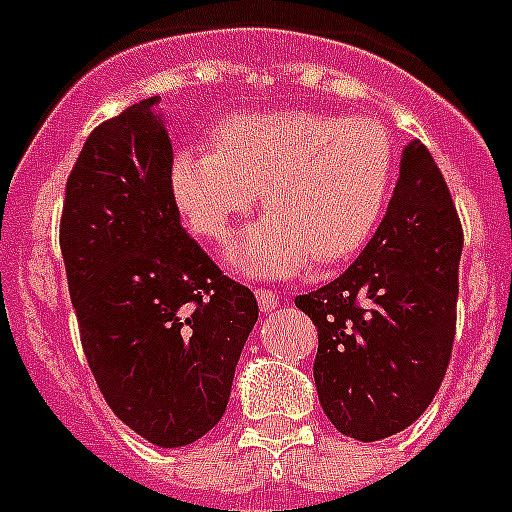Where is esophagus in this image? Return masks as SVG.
Wrapping results in <instances>:
<instances>
[{
    "label": "esophagus",
    "instance_id": "esophagus-1",
    "mask_svg": "<svg viewBox=\"0 0 512 512\" xmlns=\"http://www.w3.org/2000/svg\"><path fill=\"white\" fill-rule=\"evenodd\" d=\"M256 300H259L261 313H272L277 308V295L272 290H256Z\"/></svg>",
    "mask_w": 512,
    "mask_h": 512
}]
</instances>
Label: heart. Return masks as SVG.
I'll use <instances>...</instances> for the list:
<instances>
[{
  "label": "heart",
  "instance_id": "heart-1",
  "mask_svg": "<svg viewBox=\"0 0 512 512\" xmlns=\"http://www.w3.org/2000/svg\"><path fill=\"white\" fill-rule=\"evenodd\" d=\"M393 170L381 124L282 108L230 116L214 129L212 150L181 147L170 189L183 220L207 240H225L261 196L269 212L230 243L225 261L269 279L303 272L313 259H352L381 222Z\"/></svg>",
  "mask_w": 512,
  "mask_h": 512
}]
</instances>
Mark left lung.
<instances>
[{"instance_id": "left-lung-1", "label": "left lung", "mask_w": 512, "mask_h": 512, "mask_svg": "<svg viewBox=\"0 0 512 512\" xmlns=\"http://www.w3.org/2000/svg\"><path fill=\"white\" fill-rule=\"evenodd\" d=\"M464 233L443 173L419 139L370 243L339 279L295 298L318 329L323 414L347 438L406 430L435 399L456 334Z\"/></svg>"}]
</instances>
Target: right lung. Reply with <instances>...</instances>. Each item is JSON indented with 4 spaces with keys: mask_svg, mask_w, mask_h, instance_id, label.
<instances>
[{
    "mask_svg": "<svg viewBox=\"0 0 512 512\" xmlns=\"http://www.w3.org/2000/svg\"><path fill=\"white\" fill-rule=\"evenodd\" d=\"M170 163L155 98L100 124L67 181L61 256L108 406L152 445L181 448L225 414L259 305L183 230Z\"/></svg>",
    "mask_w": 512,
    "mask_h": 512,
    "instance_id": "1",
    "label": "right lung"
}]
</instances>
